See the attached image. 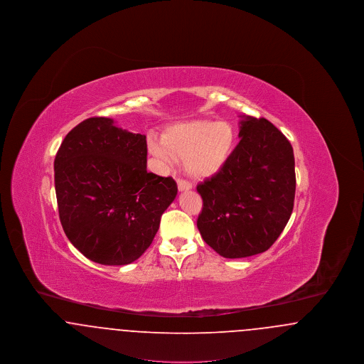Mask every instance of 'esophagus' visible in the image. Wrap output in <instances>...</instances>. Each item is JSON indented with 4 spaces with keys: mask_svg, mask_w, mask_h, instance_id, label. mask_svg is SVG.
<instances>
[{
    "mask_svg": "<svg viewBox=\"0 0 364 364\" xmlns=\"http://www.w3.org/2000/svg\"><path fill=\"white\" fill-rule=\"evenodd\" d=\"M177 187H178V191H188L192 188V184H191L190 181H187V180L178 178L177 180Z\"/></svg>",
    "mask_w": 364,
    "mask_h": 364,
    "instance_id": "esophagus-1",
    "label": "esophagus"
}]
</instances>
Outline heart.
<instances>
[{"mask_svg":"<svg viewBox=\"0 0 364 364\" xmlns=\"http://www.w3.org/2000/svg\"><path fill=\"white\" fill-rule=\"evenodd\" d=\"M237 146V131L229 122H180L166 128L162 139L150 136L147 150L162 168H169L176 158L184 159L192 177L206 178L221 172Z\"/></svg>","mask_w":364,"mask_h":364,"instance_id":"obj_1","label":"heart"}]
</instances>
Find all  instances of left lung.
<instances>
[{
	"instance_id": "8db88e82",
	"label": "left lung",
	"mask_w": 364,
	"mask_h": 364,
	"mask_svg": "<svg viewBox=\"0 0 364 364\" xmlns=\"http://www.w3.org/2000/svg\"><path fill=\"white\" fill-rule=\"evenodd\" d=\"M240 141L225 168L200 183L198 229L224 258L269 250L294 210L296 176L289 140L266 119L242 117Z\"/></svg>"
}]
</instances>
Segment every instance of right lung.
<instances>
[{
  "mask_svg": "<svg viewBox=\"0 0 364 364\" xmlns=\"http://www.w3.org/2000/svg\"><path fill=\"white\" fill-rule=\"evenodd\" d=\"M146 136L90 117L54 159L58 214L70 242L92 262L122 266L150 247L177 195L172 177L147 172Z\"/></svg>",
  "mask_w": 364,
  "mask_h": 364,
  "instance_id": "add662e5",
  "label": "right lung"
}]
</instances>
